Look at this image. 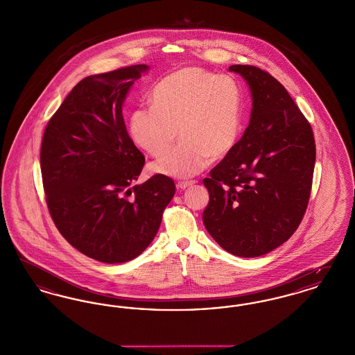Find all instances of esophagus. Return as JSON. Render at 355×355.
I'll return each mask as SVG.
<instances>
[{"mask_svg":"<svg viewBox=\"0 0 355 355\" xmlns=\"http://www.w3.org/2000/svg\"><path fill=\"white\" fill-rule=\"evenodd\" d=\"M196 184V181H181V182H178V187L181 189V190H185L187 187H190L191 185H194Z\"/></svg>","mask_w":355,"mask_h":355,"instance_id":"obj_1","label":"esophagus"}]
</instances>
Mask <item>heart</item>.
Wrapping results in <instances>:
<instances>
[{"instance_id":"obj_1","label":"heart","mask_w":355,"mask_h":355,"mask_svg":"<svg viewBox=\"0 0 355 355\" xmlns=\"http://www.w3.org/2000/svg\"><path fill=\"white\" fill-rule=\"evenodd\" d=\"M153 106L130 116L135 144L161 157L180 137L181 144L154 162V173L187 178L200 174L213 157L222 158L236 146L242 128V92L236 80L198 67L180 69L154 86Z\"/></svg>"}]
</instances>
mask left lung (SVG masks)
Returning <instances> with one entry per match:
<instances>
[{
	"mask_svg": "<svg viewBox=\"0 0 355 355\" xmlns=\"http://www.w3.org/2000/svg\"><path fill=\"white\" fill-rule=\"evenodd\" d=\"M250 86L252 119L243 137L203 185V225L222 249L253 258L286 242L304 218L315 164L311 125L285 86L253 65H232Z\"/></svg>",
	"mask_w": 355,
	"mask_h": 355,
	"instance_id": "obj_1",
	"label": "left lung"
}]
</instances>
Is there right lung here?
<instances>
[{
  "mask_svg": "<svg viewBox=\"0 0 355 355\" xmlns=\"http://www.w3.org/2000/svg\"><path fill=\"white\" fill-rule=\"evenodd\" d=\"M148 69L133 65L85 77L42 137L41 174L51 220L73 248L105 263L142 253L175 194L174 181L164 174L135 185L145 155L128 135L122 103Z\"/></svg>",
  "mask_w": 355,
  "mask_h": 355,
  "instance_id": "right-lung-1",
  "label": "right lung"
}]
</instances>
